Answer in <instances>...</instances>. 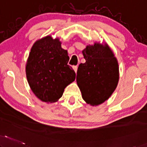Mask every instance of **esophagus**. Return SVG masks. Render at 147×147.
<instances>
[{"mask_svg": "<svg viewBox=\"0 0 147 147\" xmlns=\"http://www.w3.org/2000/svg\"><path fill=\"white\" fill-rule=\"evenodd\" d=\"M72 67H73V69L75 70V72H77V71H78V65H76V66H73Z\"/></svg>", "mask_w": 147, "mask_h": 147, "instance_id": "obj_1", "label": "esophagus"}]
</instances>
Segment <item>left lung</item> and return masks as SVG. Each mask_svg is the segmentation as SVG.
Segmentation results:
<instances>
[{"label":"left lung","instance_id":"8db88e82","mask_svg":"<svg viewBox=\"0 0 147 147\" xmlns=\"http://www.w3.org/2000/svg\"><path fill=\"white\" fill-rule=\"evenodd\" d=\"M82 54L86 62L78 67L77 82L83 100L93 106L98 105L116 89L119 81L117 60L107 45H87Z\"/></svg>","mask_w":147,"mask_h":147}]
</instances>
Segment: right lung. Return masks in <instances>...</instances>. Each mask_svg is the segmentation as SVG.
<instances>
[{
	"mask_svg": "<svg viewBox=\"0 0 147 147\" xmlns=\"http://www.w3.org/2000/svg\"><path fill=\"white\" fill-rule=\"evenodd\" d=\"M67 51L58 39L51 36L39 40L32 47L26 64V77L32 92L45 102H54L63 96L65 87L75 80L67 64Z\"/></svg>",
	"mask_w": 147,
	"mask_h": 147,
	"instance_id": "right-lung-1",
	"label": "right lung"
}]
</instances>
